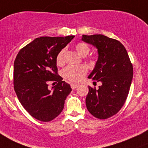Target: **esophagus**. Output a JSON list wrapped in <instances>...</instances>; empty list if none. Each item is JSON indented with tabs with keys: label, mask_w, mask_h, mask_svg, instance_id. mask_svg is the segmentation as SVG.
<instances>
[{
	"label": "esophagus",
	"mask_w": 148,
	"mask_h": 148,
	"mask_svg": "<svg viewBox=\"0 0 148 148\" xmlns=\"http://www.w3.org/2000/svg\"><path fill=\"white\" fill-rule=\"evenodd\" d=\"M70 85H71V87L72 89H75L76 88L78 87V86H79V84H74V83H71Z\"/></svg>",
	"instance_id": "esophagus-1"
}]
</instances>
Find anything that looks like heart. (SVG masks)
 Instances as JSON below:
<instances>
[{
	"mask_svg": "<svg viewBox=\"0 0 148 148\" xmlns=\"http://www.w3.org/2000/svg\"><path fill=\"white\" fill-rule=\"evenodd\" d=\"M76 49L79 54L86 56L90 51V48L86 43L80 42L76 44ZM65 49H63L58 53L56 58L57 65L62 66L64 64ZM88 71V68L85 65H69L63 71V77L66 80L71 82H79L82 79Z\"/></svg>",
	"mask_w": 148,
	"mask_h": 148,
	"instance_id": "obj_1",
	"label": "heart"
}]
</instances>
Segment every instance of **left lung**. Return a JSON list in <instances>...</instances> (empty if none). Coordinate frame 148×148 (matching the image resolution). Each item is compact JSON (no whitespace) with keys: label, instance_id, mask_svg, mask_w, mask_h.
Instances as JSON below:
<instances>
[{"label":"left lung","instance_id":"left-lung-1","mask_svg":"<svg viewBox=\"0 0 148 148\" xmlns=\"http://www.w3.org/2000/svg\"><path fill=\"white\" fill-rule=\"evenodd\" d=\"M82 41L97 49L98 60L89 79L101 82L99 89L89 86L88 111L104 120L117 114L126 101L133 76V67L125 46L102 34L83 35Z\"/></svg>","mask_w":148,"mask_h":148}]
</instances>
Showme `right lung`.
Segmentation results:
<instances>
[{
  "label": "right lung",
  "instance_id": "right-lung-1",
  "mask_svg": "<svg viewBox=\"0 0 148 148\" xmlns=\"http://www.w3.org/2000/svg\"><path fill=\"white\" fill-rule=\"evenodd\" d=\"M74 36H42L22 48L13 67L14 90L25 110L36 120L49 122L63 110L70 85L58 74L56 58ZM49 81L57 84L51 90Z\"/></svg>",
  "mask_w": 148,
  "mask_h": 148
}]
</instances>
